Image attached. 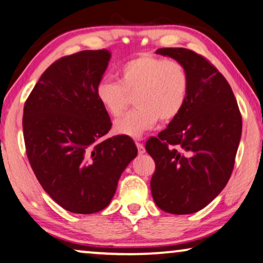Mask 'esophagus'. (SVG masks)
Returning <instances> with one entry per match:
<instances>
[{"label": "esophagus", "instance_id": "34e87169", "mask_svg": "<svg viewBox=\"0 0 263 263\" xmlns=\"http://www.w3.org/2000/svg\"><path fill=\"white\" fill-rule=\"evenodd\" d=\"M136 145H137V149H138V154H139V155H142V154L145 153V147H144L143 143H140L139 140H137Z\"/></svg>", "mask_w": 263, "mask_h": 263}]
</instances>
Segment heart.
<instances>
[{
	"label": "heart",
	"instance_id": "b5f03b06",
	"mask_svg": "<svg viewBox=\"0 0 263 263\" xmlns=\"http://www.w3.org/2000/svg\"><path fill=\"white\" fill-rule=\"evenodd\" d=\"M119 82L102 79L95 94L100 105L109 116L120 117L130 103L137 106L116 121L120 135L138 137L153 128L160 119L170 121L186 105L190 91V76L182 63L150 53H140L124 63L118 70Z\"/></svg>",
	"mask_w": 263,
	"mask_h": 263
}]
</instances>
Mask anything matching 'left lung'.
Returning a JSON list of instances; mask_svg holds the SVG:
<instances>
[{
    "instance_id": "1",
    "label": "left lung",
    "mask_w": 263,
    "mask_h": 263,
    "mask_svg": "<svg viewBox=\"0 0 263 263\" xmlns=\"http://www.w3.org/2000/svg\"><path fill=\"white\" fill-rule=\"evenodd\" d=\"M182 63L190 76L183 109L145 149L156 169L151 194L164 212L204 209L227 186L242 133V116L225 77L210 61L182 47L156 51Z\"/></svg>"
}]
</instances>
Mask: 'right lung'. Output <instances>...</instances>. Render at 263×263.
<instances>
[{"label":"right lung","instance_id":"1","mask_svg":"<svg viewBox=\"0 0 263 263\" xmlns=\"http://www.w3.org/2000/svg\"><path fill=\"white\" fill-rule=\"evenodd\" d=\"M109 58L106 49L59 58L25 102L29 164L44 191L72 213L90 214L108 206L121 173L138 151L126 135L103 139L112 121L95 88Z\"/></svg>","mask_w":263,"mask_h":263}]
</instances>
